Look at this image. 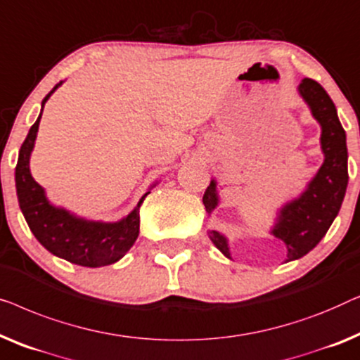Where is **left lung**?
Masks as SVG:
<instances>
[{
  "mask_svg": "<svg viewBox=\"0 0 360 360\" xmlns=\"http://www.w3.org/2000/svg\"><path fill=\"white\" fill-rule=\"evenodd\" d=\"M298 94L320 124V143L325 160L305 191L295 199L285 202L277 212L271 235L285 243V262L300 259L326 235L341 209L349 181L346 131L338 119L336 105L315 79L303 78L298 84ZM202 200L210 217L220 202L215 179L210 181ZM209 238L221 255L231 259L229 238L217 230H209Z\"/></svg>",
  "mask_w": 360,
  "mask_h": 360,
  "instance_id": "obj_1",
  "label": "left lung"
}]
</instances>
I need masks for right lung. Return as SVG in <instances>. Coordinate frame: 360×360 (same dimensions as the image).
Instances as JSON below:
<instances>
[{"label":"right lung","mask_w":360,"mask_h":360,"mask_svg":"<svg viewBox=\"0 0 360 360\" xmlns=\"http://www.w3.org/2000/svg\"><path fill=\"white\" fill-rule=\"evenodd\" d=\"M62 83L63 81L55 84V88L44 98L39 117L30 127L26 140L19 150L16 174H14L19 207H21L30 231L34 233L40 245L53 256L84 267L109 266L122 259L125 252L134 246L135 240L139 238L140 205L143 204L145 197L150 194V189L141 195L135 209L117 221L83 219L63 207L53 205L47 199L44 187L35 182L30 174L29 161L35 139H37L44 105Z\"/></svg>","instance_id":"1"}]
</instances>
